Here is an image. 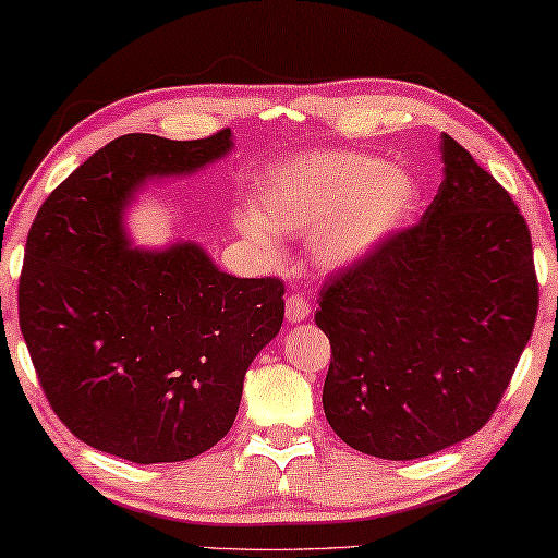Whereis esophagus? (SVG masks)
<instances>
[{
  "label": "esophagus",
  "mask_w": 558,
  "mask_h": 558,
  "mask_svg": "<svg viewBox=\"0 0 558 558\" xmlns=\"http://www.w3.org/2000/svg\"><path fill=\"white\" fill-rule=\"evenodd\" d=\"M312 314V304H308L306 296L301 294H289L287 296V322L296 324V322H304Z\"/></svg>",
  "instance_id": "1"
}]
</instances>
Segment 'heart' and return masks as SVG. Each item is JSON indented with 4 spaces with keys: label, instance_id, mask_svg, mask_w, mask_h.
<instances>
[{
    "label": "heart",
    "instance_id": "heart-1",
    "mask_svg": "<svg viewBox=\"0 0 558 558\" xmlns=\"http://www.w3.org/2000/svg\"><path fill=\"white\" fill-rule=\"evenodd\" d=\"M415 205L417 185L405 170L365 153H306L264 172L240 227L269 254L279 250V232H312L316 259L341 267L371 252Z\"/></svg>",
    "mask_w": 558,
    "mask_h": 558
}]
</instances>
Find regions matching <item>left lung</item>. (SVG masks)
I'll return each mask as SVG.
<instances>
[{"label":"left lung","mask_w":558,"mask_h":558,"mask_svg":"<svg viewBox=\"0 0 558 558\" xmlns=\"http://www.w3.org/2000/svg\"><path fill=\"white\" fill-rule=\"evenodd\" d=\"M445 180L420 222L331 274L324 413L353 450L415 460L487 425L538 312L532 234L514 199L442 133Z\"/></svg>","instance_id":"obj_1"}]
</instances>
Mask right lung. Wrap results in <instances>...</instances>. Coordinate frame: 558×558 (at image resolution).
I'll return each mask as SVG.
<instances>
[{"label": "right lung", "mask_w": 558, "mask_h": 558, "mask_svg": "<svg viewBox=\"0 0 558 558\" xmlns=\"http://www.w3.org/2000/svg\"><path fill=\"white\" fill-rule=\"evenodd\" d=\"M230 148V128L197 141L121 135L34 217L20 328L51 410L100 452L155 464L209 450L284 322L279 277H230L190 242L128 250L121 209L145 178L193 172Z\"/></svg>", "instance_id": "1"}]
</instances>
